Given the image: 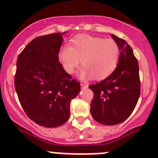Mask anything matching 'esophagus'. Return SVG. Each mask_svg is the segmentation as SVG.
I'll use <instances>...</instances> for the list:
<instances>
[{
	"mask_svg": "<svg viewBox=\"0 0 158 158\" xmlns=\"http://www.w3.org/2000/svg\"><path fill=\"white\" fill-rule=\"evenodd\" d=\"M81 87L82 88H87L88 85L86 83H81Z\"/></svg>",
	"mask_w": 158,
	"mask_h": 158,
	"instance_id": "34e87169",
	"label": "esophagus"
}]
</instances>
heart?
<instances>
[{"instance_id":"1","label":"heart","mask_w":158,"mask_h":158,"mask_svg":"<svg viewBox=\"0 0 158 158\" xmlns=\"http://www.w3.org/2000/svg\"><path fill=\"white\" fill-rule=\"evenodd\" d=\"M120 53L118 44L114 40L80 34L72 40L69 47L61 49L59 57L69 74H72L82 62L81 79L101 80L115 70Z\"/></svg>"}]
</instances>
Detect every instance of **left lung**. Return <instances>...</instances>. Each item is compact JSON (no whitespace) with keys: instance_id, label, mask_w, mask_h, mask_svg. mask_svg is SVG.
Listing matches in <instances>:
<instances>
[{"instance_id":"obj_1","label":"left lung","mask_w":158,"mask_h":158,"mask_svg":"<svg viewBox=\"0 0 158 158\" xmlns=\"http://www.w3.org/2000/svg\"><path fill=\"white\" fill-rule=\"evenodd\" d=\"M120 48L115 70L104 80L89 85L94 92L90 112L99 123L112 126L128 118L140 95L139 64L132 48L123 39L110 35Z\"/></svg>"}]
</instances>
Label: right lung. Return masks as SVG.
Segmentation results:
<instances>
[{
    "instance_id": "1",
    "label": "right lung",
    "mask_w": 158,
    "mask_h": 158,
    "mask_svg": "<svg viewBox=\"0 0 158 158\" xmlns=\"http://www.w3.org/2000/svg\"><path fill=\"white\" fill-rule=\"evenodd\" d=\"M67 32L40 36L19 54L15 88L28 117L39 126L54 128L70 117V104L80 83L64 71L58 54Z\"/></svg>"
}]
</instances>
